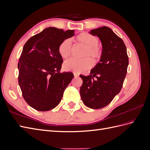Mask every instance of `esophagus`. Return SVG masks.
<instances>
[{"label":"esophagus","mask_w":150,"mask_h":150,"mask_svg":"<svg viewBox=\"0 0 150 150\" xmlns=\"http://www.w3.org/2000/svg\"><path fill=\"white\" fill-rule=\"evenodd\" d=\"M74 76L75 78H76V77H78L79 75L77 74V73H76V72H74Z\"/></svg>","instance_id":"1"}]
</instances>
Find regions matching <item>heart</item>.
Instances as JSON below:
<instances>
[{
  "label": "heart",
  "instance_id": "1",
  "mask_svg": "<svg viewBox=\"0 0 150 150\" xmlns=\"http://www.w3.org/2000/svg\"><path fill=\"white\" fill-rule=\"evenodd\" d=\"M75 44L83 45L86 46L83 56L92 57L95 60H99L102 55V50L98 46V39L88 33H81L73 38ZM72 46L69 40L64 39L59 44L57 51L60 56L66 59L71 55ZM94 62L91 58L86 57L82 59H71L64 63V69L68 71H73L77 73L84 72L91 67Z\"/></svg>",
  "mask_w": 150,
  "mask_h": 150
}]
</instances>
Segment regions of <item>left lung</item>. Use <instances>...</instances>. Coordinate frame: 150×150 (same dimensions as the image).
<instances>
[{
  "label": "left lung",
  "instance_id": "left-lung-1",
  "mask_svg": "<svg viewBox=\"0 0 150 150\" xmlns=\"http://www.w3.org/2000/svg\"><path fill=\"white\" fill-rule=\"evenodd\" d=\"M89 33L100 39L102 55L99 62L91 70L90 75H80L83 79L80 94L86 106L101 109L108 105L120 92L129 60L123 40L110 28L103 26ZM95 76L97 79H93Z\"/></svg>",
  "mask_w": 150,
  "mask_h": 150
}]
</instances>
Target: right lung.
<instances>
[{
    "instance_id": "right-lung-1",
    "label": "right lung",
    "mask_w": 150,
    "mask_h": 150,
    "mask_svg": "<svg viewBox=\"0 0 150 150\" xmlns=\"http://www.w3.org/2000/svg\"><path fill=\"white\" fill-rule=\"evenodd\" d=\"M74 35V30L49 27L24 44L18 62V81L22 96L35 110L46 111L56 107L74 78L71 72H60L63 60L57 51L63 40Z\"/></svg>"
}]
</instances>
